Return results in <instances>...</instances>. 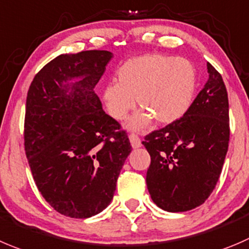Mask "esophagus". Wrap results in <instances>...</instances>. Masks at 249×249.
Masks as SVG:
<instances>
[{
	"label": "esophagus",
	"mask_w": 249,
	"mask_h": 249,
	"mask_svg": "<svg viewBox=\"0 0 249 249\" xmlns=\"http://www.w3.org/2000/svg\"><path fill=\"white\" fill-rule=\"evenodd\" d=\"M129 142H131V145L133 149L141 148L142 146L141 138H139L138 136H136V134H131V136H129Z\"/></svg>",
	"instance_id": "1"
}]
</instances>
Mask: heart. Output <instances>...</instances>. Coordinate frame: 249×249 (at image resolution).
<instances>
[{
    "label": "heart",
    "instance_id": "1",
    "mask_svg": "<svg viewBox=\"0 0 249 249\" xmlns=\"http://www.w3.org/2000/svg\"><path fill=\"white\" fill-rule=\"evenodd\" d=\"M117 83H107L101 99L115 120L127 117L137 104L142 107L128 122V128L141 131L155 120L171 124L181 120L193 103L197 73L184 58L148 53L126 61L117 70Z\"/></svg>",
    "mask_w": 249,
    "mask_h": 249
}]
</instances>
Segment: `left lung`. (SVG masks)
Listing matches in <instances>:
<instances>
[{"mask_svg":"<svg viewBox=\"0 0 249 249\" xmlns=\"http://www.w3.org/2000/svg\"><path fill=\"white\" fill-rule=\"evenodd\" d=\"M204 88L188 112L142 142L151 162L146 186L153 202L170 213L192 210L208 199L219 181L229 148V99L210 63Z\"/></svg>","mask_w":249,"mask_h":249,"instance_id":"1","label":"left lung"}]
</instances>
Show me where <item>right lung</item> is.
<instances>
[{"instance_id":"obj_1","label":"right lung","mask_w":249,"mask_h":249,"mask_svg":"<svg viewBox=\"0 0 249 249\" xmlns=\"http://www.w3.org/2000/svg\"><path fill=\"white\" fill-rule=\"evenodd\" d=\"M112 57L105 50L62 53L40 70L28 90L25 154L42 197L66 216L103 212L132 150L94 91Z\"/></svg>"}]
</instances>
